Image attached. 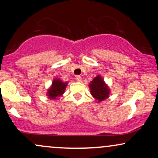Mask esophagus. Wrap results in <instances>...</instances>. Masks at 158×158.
Here are the masks:
<instances>
[{
	"mask_svg": "<svg viewBox=\"0 0 158 158\" xmlns=\"http://www.w3.org/2000/svg\"><path fill=\"white\" fill-rule=\"evenodd\" d=\"M76 80L79 81V82H81V81H82V79H81L80 76H77V77H76Z\"/></svg>",
	"mask_w": 158,
	"mask_h": 158,
	"instance_id": "obj_1",
	"label": "esophagus"
}]
</instances>
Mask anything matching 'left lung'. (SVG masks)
Here are the masks:
<instances>
[{"mask_svg":"<svg viewBox=\"0 0 158 158\" xmlns=\"http://www.w3.org/2000/svg\"><path fill=\"white\" fill-rule=\"evenodd\" d=\"M89 88L91 95L98 102H102L108 98L110 90L100 76H97L90 81Z\"/></svg>","mask_w":158,"mask_h":158,"instance_id":"obj_1","label":"left lung"}]
</instances>
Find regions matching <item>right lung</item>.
Returning a JSON list of instances; mask_svg holds the SVG:
<instances>
[{
    "instance_id": "add662e5",
    "label": "right lung",
    "mask_w": 158,
    "mask_h": 158,
    "mask_svg": "<svg viewBox=\"0 0 158 158\" xmlns=\"http://www.w3.org/2000/svg\"><path fill=\"white\" fill-rule=\"evenodd\" d=\"M68 82H63L59 79L56 78L52 82V85L48 90L47 95L50 99H56V98L61 97L64 93Z\"/></svg>"
}]
</instances>
